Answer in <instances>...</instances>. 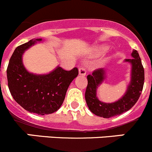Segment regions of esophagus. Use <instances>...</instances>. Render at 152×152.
Wrapping results in <instances>:
<instances>
[{
    "label": "esophagus",
    "mask_w": 152,
    "mask_h": 152,
    "mask_svg": "<svg viewBox=\"0 0 152 152\" xmlns=\"http://www.w3.org/2000/svg\"><path fill=\"white\" fill-rule=\"evenodd\" d=\"M86 74V70L84 67L80 66L79 68V75H82V76H85Z\"/></svg>",
    "instance_id": "obj_1"
}]
</instances>
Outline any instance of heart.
Masks as SVG:
<instances>
[{
	"label": "heart",
	"instance_id": "1",
	"mask_svg": "<svg viewBox=\"0 0 152 152\" xmlns=\"http://www.w3.org/2000/svg\"><path fill=\"white\" fill-rule=\"evenodd\" d=\"M107 46H104V45H102V46H98V47L96 48L95 50H94V54H95L96 55H103V54H104L105 52L107 51Z\"/></svg>",
	"mask_w": 152,
	"mask_h": 152
}]
</instances>
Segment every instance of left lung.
Wrapping results in <instances>:
<instances>
[{"label": "left lung", "mask_w": 152, "mask_h": 152, "mask_svg": "<svg viewBox=\"0 0 152 152\" xmlns=\"http://www.w3.org/2000/svg\"><path fill=\"white\" fill-rule=\"evenodd\" d=\"M132 59H126L125 62L132 64L131 82L125 94L118 101L106 103L100 101L96 96L97 87L106 77L104 68L94 70L92 75L87 76L88 85L85 93L87 106L93 114L104 118H109L129 111L139 99L144 84V69L137 51L133 50Z\"/></svg>", "instance_id": "8db88e82"}]
</instances>
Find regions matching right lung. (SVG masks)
<instances>
[{"label": "right lung", "mask_w": 152, "mask_h": 152, "mask_svg": "<svg viewBox=\"0 0 152 152\" xmlns=\"http://www.w3.org/2000/svg\"><path fill=\"white\" fill-rule=\"evenodd\" d=\"M30 40L15 49L7 67V80L10 93L20 106L40 115L56 112L62 105L72 81L78 75L77 68L66 71L58 66L47 75H35L25 69L22 55L27 49L41 41Z\"/></svg>", "instance_id": "add662e5"}]
</instances>
